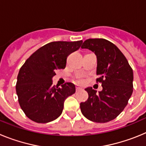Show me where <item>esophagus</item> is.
Wrapping results in <instances>:
<instances>
[{"label": "esophagus", "instance_id": "1", "mask_svg": "<svg viewBox=\"0 0 146 146\" xmlns=\"http://www.w3.org/2000/svg\"><path fill=\"white\" fill-rule=\"evenodd\" d=\"M80 90H82V88H81L80 87H79V86H76V91H80Z\"/></svg>", "mask_w": 146, "mask_h": 146}]
</instances>
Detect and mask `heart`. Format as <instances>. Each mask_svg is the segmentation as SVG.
I'll return each instance as SVG.
<instances>
[{"label": "heart", "mask_w": 146, "mask_h": 146, "mask_svg": "<svg viewBox=\"0 0 146 146\" xmlns=\"http://www.w3.org/2000/svg\"><path fill=\"white\" fill-rule=\"evenodd\" d=\"M74 82H75L76 83H79V84H80V83L82 82V80L80 78V77H77V78H76V79L74 80Z\"/></svg>", "instance_id": "obj_1"}]
</instances>
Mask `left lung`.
I'll return each mask as SVG.
<instances>
[{"instance_id":"left-lung-1","label":"left lung","mask_w":146,"mask_h":146,"mask_svg":"<svg viewBox=\"0 0 146 146\" xmlns=\"http://www.w3.org/2000/svg\"><path fill=\"white\" fill-rule=\"evenodd\" d=\"M95 53L97 58L96 82L102 91L86 88L88 99L80 103L82 115L96 123L115 119L123 111L133 92V70L118 47L104 38H89L81 46Z\"/></svg>"}]
</instances>
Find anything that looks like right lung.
I'll return each mask as SVG.
<instances>
[{
  "label": "right lung",
  "mask_w": 146,
  "mask_h": 146,
  "mask_svg": "<svg viewBox=\"0 0 146 146\" xmlns=\"http://www.w3.org/2000/svg\"><path fill=\"white\" fill-rule=\"evenodd\" d=\"M82 41L52 42L33 52L20 68L16 92L25 115L36 123H45L58 118L68 96L75 86L66 82L61 88L52 86L57 69H64L68 55L80 47Z\"/></svg>",
  "instance_id": "obj_1"
}]
</instances>
